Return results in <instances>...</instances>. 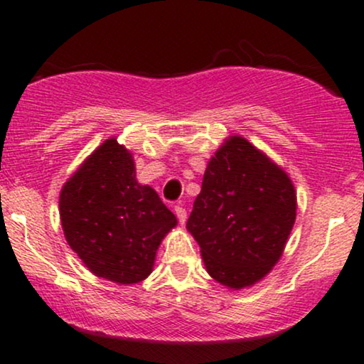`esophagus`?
Wrapping results in <instances>:
<instances>
[{
	"label": "esophagus",
	"mask_w": 364,
	"mask_h": 364,
	"mask_svg": "<svg viewBox=\"0 0 364 364\" xmlns=\"http://www.w3.org/2000/svg\"><path fill=\"white\" fill-rule=\"evenodd\" d=\"M174 214L178 215V220H179V223H181V224H185V223H186L188 214H186L185 207H183V205H176V207H174Z\"/></svg>",
	"instance_id": "esophagus-1"
}]
</instances>
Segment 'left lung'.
<instances>
[{
  "label": "left lung",
  "mask_w": 364,
  "mask_h": 364,
  "mask_svg": "<svg viewBox=\"0 0 364 364\" xmlns=\"http://www.w3.org/2000/svg\"><path fill=\"white\" fill-rule=\"evenodd\" d=\"M296 208L289 174L252 141L232 135L208 161L186 229L208 275L237 291L262 281L281 260Z\"/></svg>",
  "instance_id": "8db88e82"
}]
</instances>
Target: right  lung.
I'll return each instance as SVG.
<instances>
[{
	"mask_svg": "<svg viewBox=\"0 0 364 364\" xmlns=\"http://www.w3.org/2000/svg\"><path fill=\"white\" fill-rule=\"evenodd\" d=\"M60 217L70 248L87 269L124 286L152 274L161 241L178 224L157 191L136 181L132 152L114 136L63 185Z\"/></svg>",
	"mask_w": 364,
	"mask_h": 364,
	"instance_id": "right-lung-1",
	"label": "right lung"
}]
</instances>
